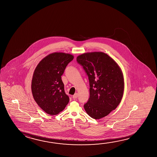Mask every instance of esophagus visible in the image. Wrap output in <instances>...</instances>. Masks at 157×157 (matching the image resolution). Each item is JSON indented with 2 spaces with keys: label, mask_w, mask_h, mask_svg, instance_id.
Listing matches in <instances>:
<instances>
[{
  "label": "esophagus",
  "mask_w": 157,
  "mask_h": 157,
  "mask_svg": "<svg viewBox=\"0 0 157 157\" xmlns=\"http://www.w3.org/2000/svg\"><path fill=\"white\" fill-rule=\"evenodd\" d=\"M78 93H75L73 95V99H77L78 98Z\"/></svg>",
  "instance_id": "esophagus-1"
}]
</instances>
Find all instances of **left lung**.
<instances>
[{
	"label": "left lung",
	"mask_w": 157,
	"mask_h": 157,
	"mask_svg": "<svg viewBox=\"0 0 157 157\" xmlns=\"http://www.w3.org/2000/svg\"><path fill=\"white\" fill-rule=\"evenodd\" d=\"M88 75L90 97L84 105L91 117L100 119L118 106L124 95V82L121 68L102 52L82 53L77 57Z\"/></svg>",
	"instance_id": "left-lung-1"
}]
</instances>
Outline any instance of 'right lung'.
I'll list each match as a JSON object with an SVG mask.
<instances>
[{
	"label": "right lung",
	"instance_id": "obj_1",
	"mask_svg": "<svg viewBox=\"0 0 157 157\" xmlns=\"http://www.w3.org/2000/svg\"><path fill=\"white\" fill-rule=\"evenodd\" d=\"M73 58V55L69 53H51L39 62L33 72L31 82L33 99L50 115H58L69 102L61 76Z\"/></svg>",
	"mask_w": 157,
	"mask_h": 157
}]
</instances>
